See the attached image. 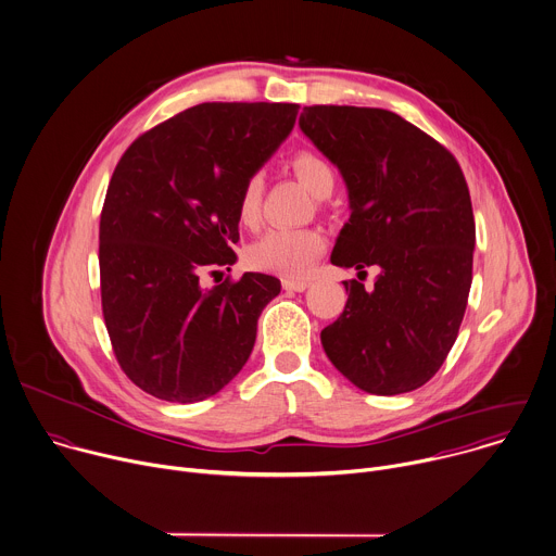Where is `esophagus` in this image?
Listing matches in <instances>:
<instances>
[{"instance_id":"1","label":"esophagus","mask_w":556,"mask_h":556,"mask_svg":"<svg viewBox=\"0 0 556 556\" xmlns=\"http://www.w3.org/2000/svg\"><path fill=\"white\" fill-rule=\"evenodd\" d=\"M311 282L304 278H282V289L285 291H304Z\"/></svg>"}]
</instances>
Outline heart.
I'll list each match as a JSON object with an SVG mask.
<instances>
[{"label": "heart", "instance_id": "1", "mask_svg": "<svg viewBox=\"0 0 556 556\" xmlns=\"http://www.w3.org/2000/svg\"><path fill=\"white\" fill-rule=\"evenodd\" d=\"M291 169L302 185L317 198H328L334 189L337 176L332 165L315 152H298L291 156ZM263 178L252 174L237 195V222L245 228L256 226L261 217ZM326 239L317 228H271L261 235L245 252L250 267L261 271H274L280 276H302L324 252Z\"/></svg>", "mask_w": 556, "mask_h": 556}]
</instances>
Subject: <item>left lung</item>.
<instances>
[{
    "label": "left lung",
    "instance_id": "8db88e82",
    "mask_svg": "<svg viewBox=\"0 0 556 556\" xmlns=\"http://www.w3.org/2000/svg\"><path fill=\"white\" fill-rule=\"evenodd\" d=\"M300 128L350 193L332 265L382 269L374 291L343 282L345 308L321 330V345L367 393L419 389L452 350L471 287L476 224L465 176L450 150L384 109L306 106Z\"/></svg>",
    "mask_w": 556,
    "mask_h": 556
}]
</instances>
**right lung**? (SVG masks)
Instances as JSON below:
<instances>
[{"mask_svg": "<svg viewBox=\"0 0 556 556\" xmlns=\"http://www.w3.org/2000/svg\"><path fill=\"white\" fill-rule=\"evenodd\" d=\"M298 109L198 104L119 159L100 217L102 313L119 367L146 393L200 402L250 358L280 280L248 271L206 289L202 276L237 261L239 189L289 137Z\"/></svg>", "mask_w": 556, "mask_h": 556, "instance_id": "add662e5", "label": "right lung"}]
</instances>
